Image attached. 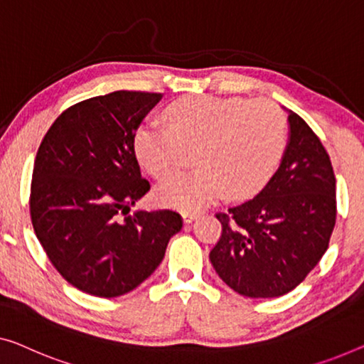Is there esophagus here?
I'll use <instances>...</instances> for the list:
<instances>
[{
	"label": "esophagus",
	"mask_w": 364,
	"mask_h": 364,
	"mask_svg": "<svg viewBox=\"0 0 364 364\" xmlns=\"http://www.w3.org/2000/svg\"><path fill=\"white\" fill-rule=\"evenodd\" d=\"M198 219V214L196 213H183V222L184 224H191Z\"/></svg>",
	"instance_id": "obj_1"
}]
</instances>
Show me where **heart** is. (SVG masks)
<instances>
[{
    "instance_id": "heart-1",
    "label": "heart",
    "mask_w": 364,
    "mask_h": 364,
    "mask_svg": "<svg viewBox=\"0 0 364 364\" xmlns=\"http://www.w3.org/2000/svg\"><path fill=\"white\" fill-rule=\"evenodd\" d=\"M168 127L145 122L134 137L135 155L150 175L164 178L186 166L198 168L161 181V205L198 213L219 199L257 194L279 166L287 144V121L269 101L245 97L188 96L166 107Z\"/></svg>"
}]
</instances>
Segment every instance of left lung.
I'll list each match as a JSON object with an SVG mask.
<instances>
[{
    "label": "left lung",
    "mask_w": 364,
    "mask_h": 364,
    "mask_svg": "<svg viewBox=\"0 0 364 364\" xmlns=\"http://www.w3.org/2000/svg\"><path fill=\"white\" fill-rule=\"evenodd\" d=\"M281 165L250 200L215 214L222 224L210 263L224 283L255 299L284 296L327 252L335 219V175L327 150L296 112Z\"/></svg>",
    "instance_id": "1"
}]
</instances>
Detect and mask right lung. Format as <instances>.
Masks as SVG:
<instances>
[{
    "mask_svg": "<svg viewBox=\"0 0 364 364\" xmlns=\"http://www.w3.org/2000/svg\"><path fill=\"white\" fill-rule=\"evenodd\" d=\"M160 100L122 90L77 102L37 150L34 232L58 273L91 296L117 297L144 283L183 227L168 209L127 215L150 189L135 156V130Z\"/></svg>",
    "mask_w": 364,
    "mask_h": 364,
    "instance_id": "1",
    "label": "right lung"
}]
</instances>
